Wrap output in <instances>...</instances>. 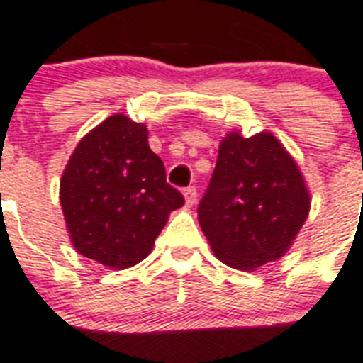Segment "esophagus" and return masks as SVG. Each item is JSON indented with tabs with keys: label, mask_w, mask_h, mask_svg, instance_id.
Wrapping results in <instances>:
<instances>
[{
	"label": "esophagus",
	"mask_w": 363,
	"mask_h": 363,
	"mask_svg": "<svg viewBox=\"0 0 363 363\" xmlns=\"http://www.w3.org/2000/svg\"><path fill=\"white\" fill-rule=\"evenodd\" d=\"M184 201H186L188 207H192L194 203H196V200H198V190H196V186H188L184 188Z\"/></svg>",
	"instance_id": "1"
}]
</instances>
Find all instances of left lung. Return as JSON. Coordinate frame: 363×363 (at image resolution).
Masks as SVG:
<instances>
[{"label": "left lung", "mask_w": 363, "mask_h": 363, "mask_svg": "<svg viewBox=\"0 0 363 363\" xmlns=\"http://www.w3.org/2000/svg\"><path fill=\"white\" fill-rule=\"evenodd\" d=\"M311 211L303 173L272 133H228L198 218L218 261L255 270L287 253Z\"/></svg>", "instance_id": "obj_1"}]
</instances>
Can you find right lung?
I'll list each match as a JSON object with an SVG mask.
<instances>
[{"label": "right lung", "instance_id": "right-lung-1", "mask_svg": "<svg viewBox=\"0 0 363 363\" xmlns=\"http://www.w3.org/2000/svg\"><path fill=\"white\" fill-rule=\"evenodd\" d=\"M60 206L76 251L123 270L148 257L184 198L165 181L145 123L116 114L72 152L60 179Z\"/></svg>", "mask_w": 363, "mask_h": 363}]
</instances>
